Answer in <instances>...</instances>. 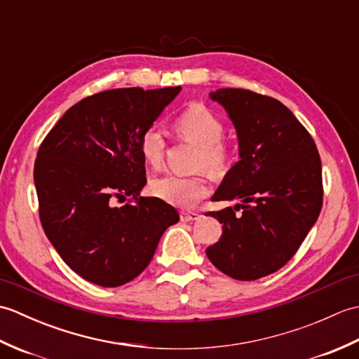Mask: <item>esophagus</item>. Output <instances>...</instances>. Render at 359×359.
<instances>
[{"label":"esophagus","instance_id":"esophagus-1","mask_svg":"<svg viewBox=\"0 0 359 359\" xmlns=\"http://www.w3.org/2000/svg\"><path fill=\"white\" fill-rule=\"evenodd\" d=\"M201 217L199 212H194V211H182L180 212V220L182 222H189V220H197Z\"/></svg>","mask_w":359,"mask_h":359}]
</instances>
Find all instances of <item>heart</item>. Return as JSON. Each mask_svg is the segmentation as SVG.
<instances>
[{"mask_svg": "<svg viewBox=\"0 0 359 359\" xmlns=\"http://www.w3.org/2000/svg\"><path fill=\"white\" fill-rule=\"evenodd\" d=\"M174 131L180 139L199 147L194 166L207 168L212 174H222L231 162V148L222 140L224 123L215 112L203 104H191L174 120ZM140 154L151 168L163 163L166 140L163 129L149 125L143 129L139 140ZM151 193L174 207L191 208L210 194L207 175L197 172L191 175L166 174L151 182Z\"/></svg>", "mask_w": 359, "mask_h": 359, "instance_id": "obj_1", "label": "heart"}]
</instances>
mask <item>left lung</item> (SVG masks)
<instances>
[{"label": "left lung", "mask_w": 359, "mask_h": 359, "mask_svg": "<svg viewBox=\"0 0 359 359\" xmlns=\"http://www.w3.org/2000/svg\"><path fill=\"white\" fill-rule=\"evenodd\" d=\"M210 97L233 120L241 156L211 201L241 203L208 212L224 225L207 256L230 278L256 280L282 269L315 225L324 196L321 157L276 98L233 88Z\"/></svg>", "instance_id": "8db88e82"}]
</instances>
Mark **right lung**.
I'll list each match as a JSON object with an SVG mask.
<instances>
[{
    "mask_svg": "<svg viewBox=\"0 0 359 359\" xmlns=\"http://www.w3.org/2000/svg\"><path fill=\"white\" fill-rule=\"evenodd\" d=\"M180 93L121 88L66 111L36 152L34 180L43 230L63 261L93 284L120 287L147 269L179 215L147 184L139 140ZM123 203V205H117Z\"/></svg>",
    "mask_w": 359,
    "mask_h": 359,
    "instance_id": "1",
    "label": "right lung"
}]
</instances>
